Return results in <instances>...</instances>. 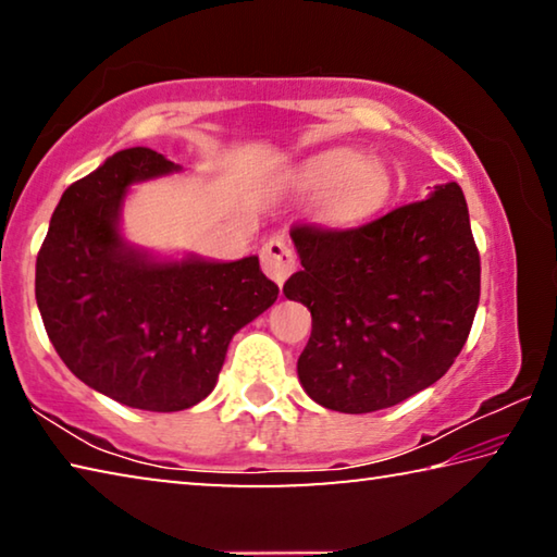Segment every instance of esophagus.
<instances>
[{
	"instance_id": "1",
	"label": "esophagus",
	"mask_w": 557,
	"mask_h": 557,
	"mask_svg": "<svg viewBox=\"0 0 557 557\" xmlns=\"http://www.w3.org/2000/svg\"><path fill=\"white\" fill-rule=\"evenodd\" d=\"M260 260H262V270H265V275L272 282H277V285H282V282L295 272V256H292L289 245L282 238H270L265 245H262Z\"/></svg>"
}]
</instances>
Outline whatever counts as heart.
<instances>
[{
	"label": "heart",
	"instance_id": "heart-1",
	"mask_svg": "<svg viewBox=\"0 0 557 557\" xmlns=\"http://www.w3.org/2000/svg\"><path fill=\"white\" fill-rule=\"evenodd\" d=\"M297 194L317 196L314 219L326 228H351L379 213L391 199L393 178L379 159L336 147L301 162L287 176Z\"/></svg>",
	"mask_w": 557,
	"mask_h": 557
}]
</instances>
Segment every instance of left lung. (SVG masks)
Instances as JSON below:
<instances>
[{"label": "left lung", "mask_w": 557, "mask_h": 557, "mask_svg": "<svg viewBox=\"0 0 557 557\" xmlns=\"http://www.w3.org/2000/svg\"><path fill=\"white\" fill-rule=\"evenodd\" d=\"M301 270L282 292L312 312L297 361L309 398L373 412L430 388L455 363L479 305V250L459 184L366 225L289 231Z\"/></svg>", "instance_id": "left-lung-1"}]
</instances>
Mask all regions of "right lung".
I'll return each instance as SVG.
<instances>
[{"instance_id":"add662e5","label":"right lung","mask_w":557,"mask_h":557,"mask_svg":"<svg viewBox=\"0 0 557 557\" xmlns=\"http://www.w3.org/2000/svg\"><path fill=\"white\" fill-rule=\"evenodd\" d=\"M182 172L149 147L122 149L65 188L36 258V305L75 379L122 405L176 412L215 388L231 338L275 305L258 256L157 258L127 243L132 184Z\"/></svg>"}]
</instances>
